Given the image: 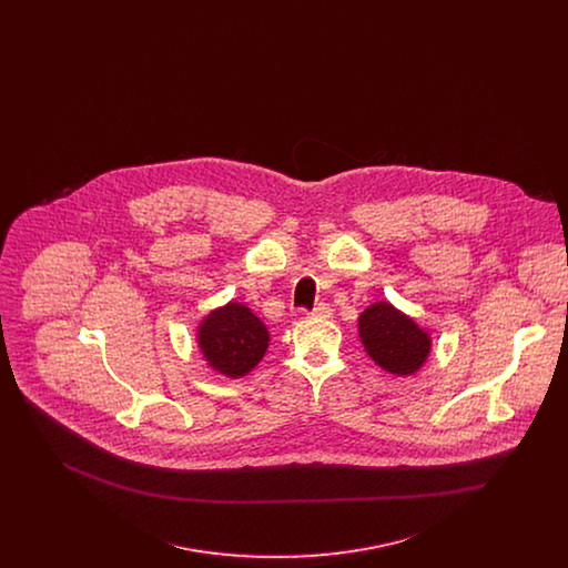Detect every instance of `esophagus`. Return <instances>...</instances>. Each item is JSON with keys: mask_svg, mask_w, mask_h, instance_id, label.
<instances>
[{"mask_svg": "<svg viewBox=\"0 0 568 568\" xmlns=\"http://www.w3.org/2000/svg\"><path fill=\"white\" fill-rule=\"evenodd\" d=\"M311 317H317V320H329L332 317V308L327 304H317L313 311H311Z\"/></svg>", "mask_w": 568, "mask_h": 568, "instance_id": "obj_1", "label": "esophagus"}]
</instances>
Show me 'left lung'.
I'll return each mask as SVG.
<instances>
[{
    "label": "left lung",
    "mask_w": 568,
    "mask_h": 568,
    "mask_svg": "<svg viewBox=\"0 0 568 568\" xmlns=\"http://www.w3.org/2000/svg\"><path fill=\"white\" fill-rule=\"evenodd\" d=\"M357 334L368 357L396 377L419 373L433 352L430 332L387 300L364 308L357 317Z\"/></svg>",
    "instance_id": "1"
}]
</instances>
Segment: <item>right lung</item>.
Segmentation results:
<instances>
[{"label":"right lung","instance_id":"obj_1","mask_svg":"<svg viewBox=\"0 0 568 568\" xmlns=\"http://www.w3.org/2000/svg\"><path fill=\"white\" fill-rule=\"evenodd\" d=\"M195 343L211 371L243 378L264 359L271 332L246 304L230 300L200 320Z\"/></svg>","mask_w":568,"mask_h":568}]
</instances>
